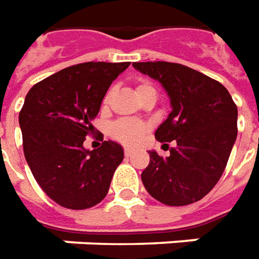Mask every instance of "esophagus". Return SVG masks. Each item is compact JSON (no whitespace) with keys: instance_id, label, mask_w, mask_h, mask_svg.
<instances>
[{"instance_id":"34e87169","label":"esophagus","mask_w":259,"mask_h":259,"mask_svg":"<svg viewBox=\"0 0 259 259\" xmlns=\"http://www.w3.org/2000/svg\"><path fill=\"white\" fill-rule=\"evenodd\" d=\"M124 155H125V156H131V155H133V151H131V149H128V148H125V149H124Z\"/></svg>"}]
</instances>
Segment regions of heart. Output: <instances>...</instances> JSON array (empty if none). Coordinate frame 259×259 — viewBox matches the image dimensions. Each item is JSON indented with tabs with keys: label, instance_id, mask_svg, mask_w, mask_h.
Returning <instances> with one entry per match:
<instances>
[{
	"label": "heart",
	"instance_id": "1",
	"mask_svg": "<svg viewBox=\"0 0 259 259\" xmlns=\"http://www.w3.org/2000/svg\"><path fill=\"white\" fill-rule=\"evenodd\" d=\"M135 93L138 96V99H142L148 94H156L155 89L152 85L141 81L135 85ZM112 97V90H108L103 99V107H107L110 104V100ZM148 126L142 122L138 121H133V119H118L115 122H112L110 125V135L115 141H118L124 145H137L141 141V138L147 134Z\"/></svg>",
	"mask_w": 259,
	"mask_h": 259
}]
</instances>
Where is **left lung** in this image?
<instances>
[{
    "mask_svg": "<svg viewBox=\"0 0 259 259\" xmlns=\"http://www.w3.org/2000/svg\"><path fill=\"white\" fill-rule=\"evenodd\" d=\"M134 67L156 78L169 94L172 111L155 133L167 145L163 158L149 152L141 175L148 193L166 206L199 201L220 181L237 138V106L214 78L170 62H135Z\"/></svg>",
    "mask_w": 259,
    "mask_h": 259,
    "instance_id": "left-lung-1",
    "label": "left lung"
}]
</instances>
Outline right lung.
Wrapping results in <instances>:
<instances>
[{"mask_svg":"<svg viewBox=\"0 0 259 259\" xmlns=\"http://www.w3.org/2000/svg\"><path fill=\"white\" fill-rule=\"evenodd\" d=\"M130 62H85L69 66L32 87L19 111L25 159L45 193L59 206L84 210L108 193L115 169L124 159L121 145L104 141L85 151L94 133L92 119L112 80Z\"/></svg>","mask_w":259,"mask_h":259,"instance_id":"obj_1","label":"right lung"}]
</instances>
